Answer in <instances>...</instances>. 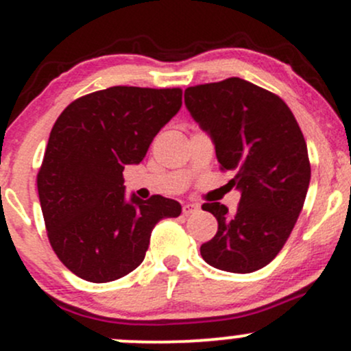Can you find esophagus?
<instances>
[{
	"label": "esophagus",
	"instance_id": "obj_1",
	"mask_svg": "<svg viewBox=\"0 0 351 351\" xmlns=\"http://www.w3.org/2000/svg\"><path fill=\"white\" fill-rule=\"evenodd\" d=\"M198 210L197 204H183V213L185 215H190V213H195Z\"/></svg>",
	"mask_w": 351,
	"mask_h": 351
}]
</instances>
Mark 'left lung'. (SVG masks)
<instances>
[{
  "instance_id": "1",
  "label": "left lung",
  "mask_w": 351,
  "mask_h": 351,
  "mask_svg": "<svg viewBox=\"0 0 351 351\" xmlns=\"http://www.w3.org/2000/svg\"><path fill=\"white\" fill-rule=\"evenodd\" d=\"M185 106L241 191L235 213L219 202L202 206L219 222L202 257L237 274L263 269L289 239L308 193L311 166L300 124L279 95L239 77L188 87Z\"/></svg>"
}]
</instances>
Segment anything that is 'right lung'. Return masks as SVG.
<instances>
[{"label": "right lung", "mask_w": 351, "mask_h": 351, "mask_svg": "<svg viewBox=\"0 0 351 351\" xmlns=\"http://www.w3.org/2000/svg\"><path fill=\"white\" fill-rule=\"evenodd\" d=\"M182 108V88L116 86L75 99L51 128L36 175L53 252L90 282H109L143 263L151 232L182 205L124 195V166L141 163L160 129Z\"/></svg>", "instance_id": "add662e5"}]
</instances>
